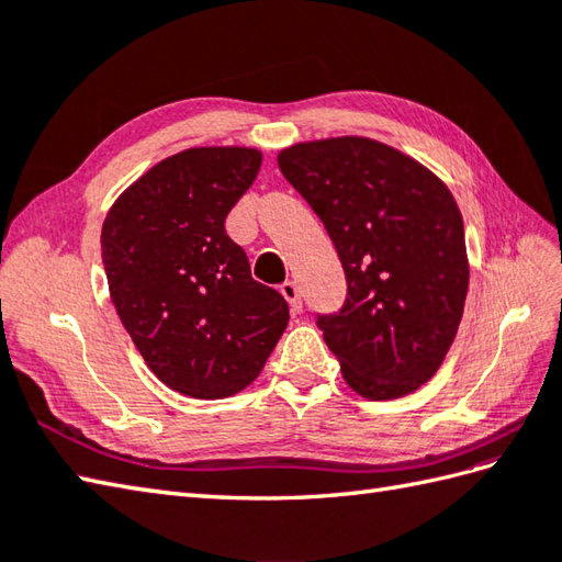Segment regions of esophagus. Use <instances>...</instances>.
Here are the masks:
<instances>
[{
  "mask_svg": "<svg viewBox=\"0 0 562 562\" xmlns=\"http://www.w3.org/2000/svg\"><path fill=\"white\" fill-rule=\"evenodd\" d=\"M282 296L288 300L290 308L294 314H302V294H300V288H296V282H284L280 288Z\"/></svg>",
  "mask_w": 562,
  "mask_h": 562,
  "instance_id": "34e87169",
  "label": "esophagus"
}]
</instances>
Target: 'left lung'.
<instances>
[{
  "mask_svg": "<svg viewBox=\"0 0 562 562\" xmlns=\"http://www.w3.org/2000/svg\"><path fill=\"white\" fill-rule=\"evenodd\" d=\"M282 176L324 222L348 300L318 328L342 379L369 401L408 396L437 374L469 292L463 220L439 178L369 137L300 142Z\"/></svg>",
  "mask_w": 562,
  "mask_h": 562,
  "instance_id": "obj_1",
  "label": "left lung"
}]
</instances>
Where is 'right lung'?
I'll return each instance as SVG.
<instances>
[{"mask_svg": "<svg viewBox=\"0 0 562 562\" xmlns=\"http://www.w3.org/2000/svg\"><path fill=\"white\" fill-rule=\"evenodd\" d=\"M260 161L250 147L178 151L105 214L101 256L115 312L157 379L190 398L244 391L288 328L284 296L250 278L224 229Z\"/></svg>", "mask_w": 562, "mask_h": 562, "instance_id": "obj_1", "label": "right lung"}]
</instances>
